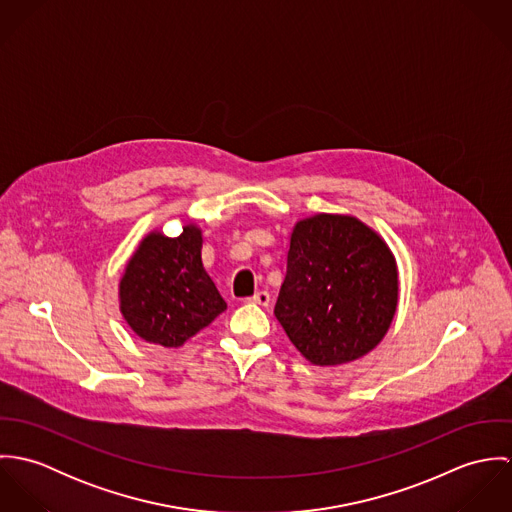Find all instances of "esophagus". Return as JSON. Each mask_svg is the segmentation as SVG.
I'll return each mask as SVG.
<instances>
[{
	"label": "esophagus",
	"instance_id": "1",
	"mask_svg": "<svg viewBox=\"0 0 512 512\" xmlns=\"http://www.w3.org/2000/svg\"><path fill=\"white\" fill-rule=\"evenodd\" d=\"M250 301L252 303H256V305H262V307H268L270 305V293L264 292H256L252 297H250Z\"/></svg>",
	"mask_w": 512,
	"mask_h": 512
}]
</instances>
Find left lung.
<instances>
[{
	"label": "left lung",
	"mask_w": 512,
	"mask_h": 512,
	"mask_svg": "<svg viewBox=\"0 0 512 512\" xmlns=\"http://www.w3.org/2000/svg\"><path fill=\"white\" fill-rule=\"evenodd\" d=\"M396 305V260L365 222L321 213L295 224L274 313L311 365L365 357L386 335Z\"/></svg>",
	"instance_id": "left-lung-1"
}]
</instances>
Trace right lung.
<instances>
[{
    "label": "right lung",
    "instance_id": "1",
    "mask_svg": "<svg viewBox=\"0 0 512 512\" xmlns=\"http://www.w3.org/2000/svg\"><path fill=\"white\" fill-rule=\"evenodd\" d=\"M203 234L195 224L177 238L149 232L120 282V311L147 343L181 347L226 309L201 260Z\"/></svg>",
    "mask_w": 512,
    "mask_h": 512
}]
</instances>
